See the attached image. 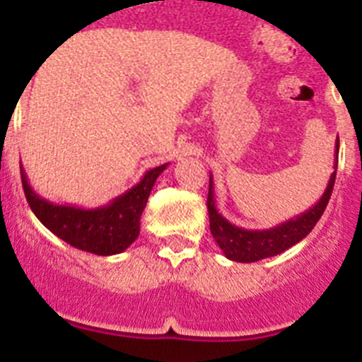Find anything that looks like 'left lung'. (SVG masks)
<instances>
[{
  "mask_svg": "<svg viewBox=\"0 0 362 362\" xmlns=\"http://www.w3.org/2000/svg\"><path fill=\"white\" fill-rule=\"evenodd\" d=\"M337 156H339V137L335 143V165L334 172L330 175L328 187L321 199L313 204L312 209L292 219L284 221L281 225L272 226L267 230H246L241 226L232 225L226 217L221 216L216 209V199H214V179L210 174V187H209V217H210V232L214 239L223 250L225 257L238 263H255L261 259L274 257L281 252L288 250L290 246L297 245L300 239H305L312 228L321 219L326 204L330 201L332 190H334L335 174H337Z\"/></svg>",
  "mask_w": 362,
  "mask_h": 362,
  "instance_id": "left-lung-1",
  "label": "left lung"
}]
</instances>
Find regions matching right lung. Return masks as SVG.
Here are the masks:
<instances>
[{
	"label": "right lung",
	"instance_id": "right-lung-1",
	"mask_svg": "<svg viewBox=\"0 0 362 362\" xmlns=\"http://www.w3.org/2000/svg\"><path fill=\"white\" fill-rule=\"evenodd\" d=\"M166 166L168 163L146 170L139 183L98 209L50 203L34 192L23 166L21 183L32 212L54 235L79 250L95 255H114L127 250L139 235V221L150 192Z\"/></svg>",
	"mask_w": 362,
	"mask_h": 362
}]
</instances>
